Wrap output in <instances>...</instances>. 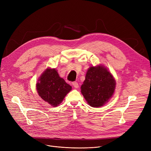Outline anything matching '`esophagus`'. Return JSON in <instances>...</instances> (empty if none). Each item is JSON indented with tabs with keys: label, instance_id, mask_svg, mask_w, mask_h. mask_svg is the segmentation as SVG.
<instances>
[{
	"label": "esophagus",
	"instance_id": "obj_1",
	"mask_svg": "<svg viewBox=\"0 0 151 151\" xmlns=\"http://www.w3.org/2000/svg\"><path fill=\"white\" fill-rule=\"evenodd\" d=\"M72 85L73 86L74 88H76V89L79 88V85H78V83L77 82H76V81H74V82H73V83H72Z\"/></svg>",
	"mask_w": 151,
	"mask_h": 151
}]
</instances>
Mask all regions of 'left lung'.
I'll return each instance as SVG.
<instances>
[{
  "label": "left lung",
  "mask_w": 151,
  "mask_h": 151,
  "mask_svg": "<svg viewBox=\"0 0 151 151\" xmlns=\"http://www.w3.org/2000/svg\"><path fill=\"white\" fill-rule=\"evenodd\" d=\"M116 88V81L104 65L91 67L87 71L81 87V93L92 107L104 106L111 98Z\"/></svg>",
  "instance_id": "8db88e82"
}]
</instances>
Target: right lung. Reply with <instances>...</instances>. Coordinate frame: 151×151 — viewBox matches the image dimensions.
I'll return each instance as SVG.
<instances>
[{
    "label": "right lung",
    "instance_id": "add662e5",
    "mask_svg": "<svg viewBox=\"0 0 151 151\" xmlns=\"http://www.w3.org/2000/svg\"><path fill=\"white\" fill-rule=\"evenodd\" d=\"M36 86L39 96L54 107L58 106L71 90V87L59 76L57 70L50 68L39 78Z\"/></svg>",
    "mask_w": 151,
    "mask_h": 151
}]
</instances>
